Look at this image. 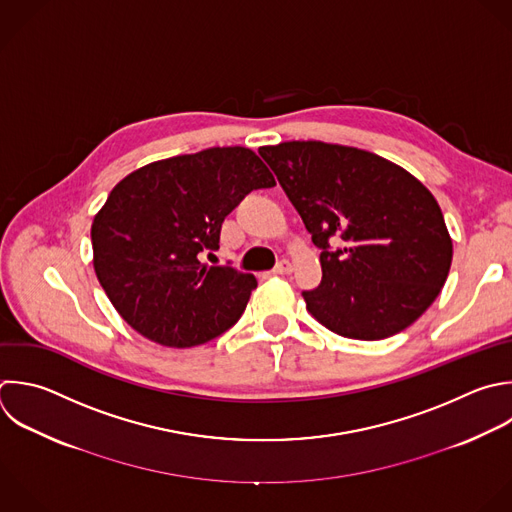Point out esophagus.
<instances>
[{
  "label": "esophagus",
  "instance_id": "1",
  "mask_svg": "<svg viewBox=\"0 0 512 512\" xmlns=\"http://www.w3.org/2000/svg\"><path fill=\"white\" fill-rule=\"evenodd\" d=\"M294 268H292V264L288 262V260H280L276 266H274V270H272V274H278V276H284V274H290Z\"/></svg>",
  "mask_w": 512,
  "mask_h": 512
}]
</instances>
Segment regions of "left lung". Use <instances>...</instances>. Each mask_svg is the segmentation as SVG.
<instances>
[{"mask_svg":"<svg viewBox=\"0 0 512 512\" xmlns=\"http://www.w3.org/2000/svg\"><path fill=\"white\" fill-rule=\"evenodd\" d=\"M258 152L322 248V282L302 294L306 310L354 340H382L418 320L452 262L430 190L398 164L350 146L308 140ZM330 235L343 238L342 249L327 250Z\"/></svg>","mask_w":512,"mask_h":512,"instance_id":"obj_1","label":"left lung"}]
</instances>
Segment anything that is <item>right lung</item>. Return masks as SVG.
I'll list each match as a JSON object with an SVG mask.
<instances>
[{"label": "right lung", "mask_w": 512, "mask_h": 512, "mask_svg": "<svg viewBox=\"0 0 512 512\" xmlns=\"http://www.w3.org/2000/svg\"><path fill=\"white\" fill-rule=\"evenodd\" d=\"M276 184L242 146L208 148L146 164L110 192L92 222L94 270L118 314L170 348L204 344L242 316L254 274L200 262L218 250L224 218Z\"/></svg>", "instance_id": "right-lung-1"}]
</instances>
